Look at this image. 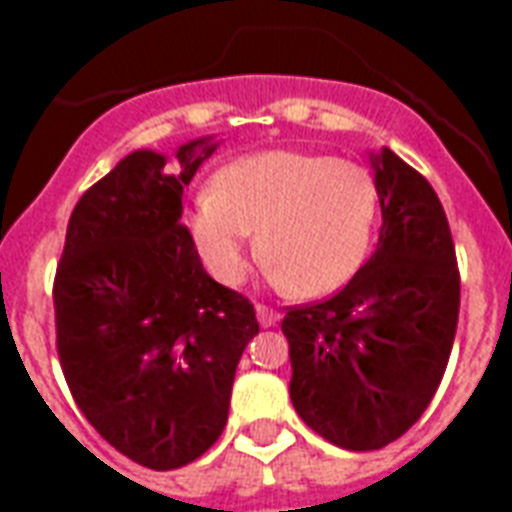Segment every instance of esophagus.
Returning <instances> with one entry per match:
<instances>
[{
	"mask_svg": "<svg viewBox=\"0 0 512 512\" xmlns=\"http://www.w3.org/2000/svg\"><path fill=\"white\" fill-rule=\"evenodd\" d=\"M255 312H257V321H260V326H274V323H279V312L274 310V307L257 304Z\"/></svg>",
	"mask_w": 512,
	"mask_h": 512,
	"instance_id": "esophagus-1",
	"label": "esophagus"
}]
</instances>
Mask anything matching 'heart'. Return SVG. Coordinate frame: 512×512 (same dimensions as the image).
Returning <instances> with one entry per match:
<instances>
[{
  "mask_svg": "<svg viewBox=\"0 0 512 512\" xmlns=\"http://www.w3.org/2000/svg\"><path fill=\"white\" fill-rule=\"evenodd\" d=\"M378 219V186L359 164L266 150L227 164L191 213L202 263L238 285L260 246L277 285L315 299L343 288L365 263ZM258 244H254V235Z\"/></svg>",
  "mask_w": 512,
  "mask_h": 512,
  "instance_id": "1",
  "label": "heart"
}]
</instances>
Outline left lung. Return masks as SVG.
Listing matches in <instances>:
<instances>
[{
	"label": "left lung",
	"instance_id": "left-lung-1",
	"mask_svg": "<svg viewBox=\"0 0 512 512\" xmlns=\"http://www.w3.org/2000/svg\"><path fill=\"white\" fill-rule=\"evenodd\" d=\"M381 202L373 257L337 296L293 307L290 400L343 450H381L428 408L450 359L461 277L436 191L389 147L370 153Z\"/></svg>",
	"mask_w": 512,
	"mask_h": 512
}]
</instances>
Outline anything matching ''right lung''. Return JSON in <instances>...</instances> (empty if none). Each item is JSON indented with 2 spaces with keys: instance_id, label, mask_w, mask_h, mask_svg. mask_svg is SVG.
I'll return each mask as SVG.
<instances>
[{
  "instance_id": "1",
  "label": "right lung",
  "mask_w": 512,
  "mask_h": 512,
  "mask_svg": "<svg viewBox=\"0 0 512 512\" xmlns=\"http://www.w3.org/2000/svg\"><path fill=\"white\" fill-rule=\"evenodd\" d=\"M219 142L178 147V169L134 150L84 191L54 279L57 351L82 414L147 469L197 461L222 436L233 378L260 332L255 307L213 282L180 224L183 189Z\"/></svg>"
}]
</instances>
